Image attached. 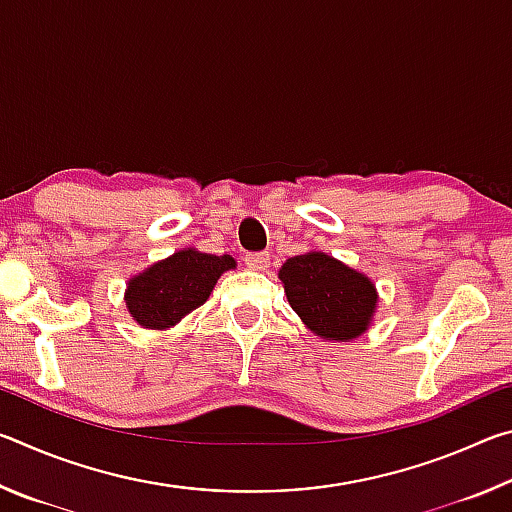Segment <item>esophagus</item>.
<instances>
[{"mask_svg": "<svg viewBox=\"0 0 512 512\" xmlns=\"http://www.w3.org/2000/svg\"><path fill=\"white\" fill-rule=\"evenodd\" d=\"M244 262L248 268H253V271H266L268 268V255L266 253H248L244 257Z\"/></svg>", "mask_w": 512, "mask_h": 512, "instance_id": "esophagus-1", "label": "esophagus"}]
</instances>
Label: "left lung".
I'll return each mask as SVG.
<instances>
[{"label": "left lung", "instance_id": "obj_1", "mask_svg": "<svg viewBox=\"0 0 512 512\" xmlns=\"http://www.w3.org/2000/svg\"><path fill=\"white\" fill-rule=\"evenodd\" d=\"M277 275L291 309L320 339H357L375 316V284L332 255L318 250L296 255L282 264Z\"/></svg>", "mask_w": 512, "mask_h": 512}]
</instances>
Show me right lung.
I'll return each instance as SVG.
<instances>
[{
  "label": "right lung",
  "mask_w": 512,
  "mask_h": 512,
  "mask_svg": "<svg viewBox=\"0 0 512 512\" xmlns=\"http://www.w3.org/2000/svg\"><path fill=\"white\" fill-rule=\"evenodd\" d=\"M235 266L237 262L230 255L216 257L196 248L178 250L128 280V314L146 329L173 327L201 307L221 273Z\"/></svg>",
  "instance_id": "obj_1"
}]
</instances>
